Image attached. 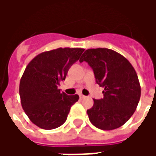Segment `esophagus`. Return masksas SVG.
<instances>
[{
	"mask_svg": "<svg viewBox=\"0 0 156 156\" xmlns=\"http://www.w3.org/2000/svg\"><path fill=\"white\" fill-rule=\"evenodd\" d=\"M79 97H80V98H86V96H84V95H83V94H79Z\"/></svg>",
	"mask_w": 156,
	"mask_h": 156,
	"instance_id": "esophagus-1",
	"label": "esophagus"
}]
</instances>
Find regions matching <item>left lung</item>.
<instances>
[{
	"mask_svg": "<svg viewBox=\"0 0 156 156\" xmlns=\"http://www.w3.org/2000/svg\"><path fill=\"white\" fill-rule=\"evenodd\" d=\"M87 62L93 68L96 83L105 88L104 98L94 99L87 110L95 127L112 130L127 122L137 108L140 84L134 67L123 55L108 48H91L79 62Z\"/></svg>",
	"mask_w": 156,
	"mask_h": 156,
	"instance_id": "obj_1",
	"label": "left lung"
}]
</instances>
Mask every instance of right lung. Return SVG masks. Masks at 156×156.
<instances>
[{
    "mask_svg": "<svg viewBox=\"0 0 156 156\" xmlns=\"http://www.w3.org/2000/svg\"><path fill=\"white\" fill-rule=\"evenodd\" d=\"M83 51L59 48L43 51L27 66L19 86L21 104L29 119L39 128L52 129L61 126L72 105L78 100V94L67 95L58 87Z\"/></svg>",
    "mask_w": 156,
    "mask_h": 156,
    "instance_id": "add662e5",
    "label": "right lung"
}]
</instances>
